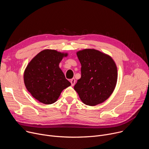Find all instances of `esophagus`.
<instances>
[{
    "instance_id": "esophagus-1",
    "label": "esophagus",
    "mask_w": 149,
    "mask_h": 149,
    "mask_svg": "<svg viewBox=\"0 0 149 149\" xmlns=\"http://www.w3.org/2000/svg\"><path fill=\"white\" fill-rule=\"evenodd\" d=\"M70 82H71V86H74V85H75V78H72V79H71Z\"/></svg>"
}]
</instances>
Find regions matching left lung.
<instances>
[{
    "instance_id": "obj_1",
    "label": "left lung",
    "mask_w": 149,
    "mask_h": 149,
    "mask_svg": "<svg viewBox=\"0 0 149 149\" xmlns=\"http://www.w3.org/2000/svg\"><path fill=\"white\" fill-rule=\"evenodd\" d=\"M81 64V77L74 87L81 100L94 106L107 100L117 81V68L112 58L94 49L77 52Z\"/></svg>"
}]
</instances>
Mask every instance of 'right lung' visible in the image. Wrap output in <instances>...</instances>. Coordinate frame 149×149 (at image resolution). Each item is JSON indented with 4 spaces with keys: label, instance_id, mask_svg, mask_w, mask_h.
Listing matches in <instances>:
<instances>
[{
    "label": "right lung",
    "instance_id": "right-lung-1",
    "mask_svg": "<svg viewBox=\"0 0 149 149\" xmlns=\"http://www.w3.org/2000/svg\"><path fill=\"white\" fill-rule=\"evenodd\" d=\"M67 55L56 50L45 49L28 63L24 72V83L28 91L39 102L54 103L63 90L71 86L59 67L63 57Z\"/></svg>",
    "mask_w": 149,
    "mask_h": 149
}]
</instances>
